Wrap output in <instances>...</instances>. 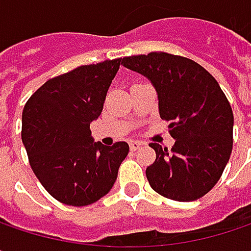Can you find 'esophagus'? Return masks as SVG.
Instances as JSON below:
<instances>
[{
  "label": "esophagus",
  "instance_id": "1",
  "mask_svg": "<svg viewBox=\"0 0 251 251\" xmlns=\"http://www.w3.org/2000/svg\"><path fill=\"white\" fill-rule=\"evenodd\" d=\"M141 147H142V142H139V141H130V142H129L130 151H136V150L141 148Z\"/></svg>",
  "mask_w": 251,
  "mask_h": 251
}]
</instances>
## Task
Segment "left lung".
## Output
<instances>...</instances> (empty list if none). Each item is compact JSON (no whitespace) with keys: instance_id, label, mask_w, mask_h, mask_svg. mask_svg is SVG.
<instances>
[{"instance_id":"left-lung-1","label":"left lung","mask_w":251,"mask_h":251,"mask_svg":"<svg viewBox=\"0 0 251 251\" xmlns=\"http://www.w3.org/2000/svg\"><path fill=\"white\" fill-rule=\"evenodd\" d=\"M145 75L158 94L160 116L170 122L172 151L151 142L157 157L147 167L150 186L161 196L190 202L220 180L232 151L234 116L217 79L198 62L169 52L122 59Z\"/></svg>"}]
</instances>
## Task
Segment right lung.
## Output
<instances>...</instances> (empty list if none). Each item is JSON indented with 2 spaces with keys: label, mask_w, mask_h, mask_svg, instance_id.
<instances>
[{
  "label": "right lung",
  "mask_w": 251,
  "mask_h": 251,
  "mask_svg": "<svg viewBox=\"0 0 251 251\" xmlns=\"http://www.w3.org/2000/svg\"><path fill=\"white\" fill-rule=\"evenodd\" d=\"M121 58L81 65L48 79L27 100L22 139L33 173L56 201L85 206L113 187L126 142H93L90 124L103 110Z\"/></svg>",
  "instance_id": "obj_1"
}]
</instances>
